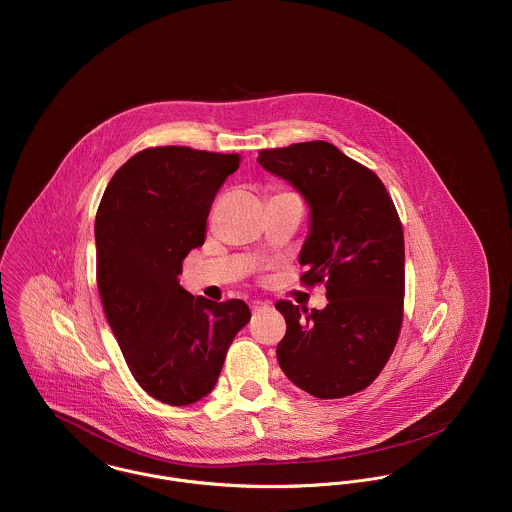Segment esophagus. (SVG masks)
Listing matches in <instances>:
<instances>
[{
  "instance_id": "obj_1",
  "label": "esophagus",
  "mask_w": 512,
  "mask_h": 512,
  "mask_svg": "<svg viewBox=\"0 0 512 512\" xmlns=\"http://www.w3.org/2000/svg\"><path fill=\"white\" fill-rule=\"evenodd\" d=\"M270 305L266 303V301H254L252 303V311H264V309H268Z\"/></svg>"
}]
</instances>
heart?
<instances>
[{"label":"heart","mask_w":512,"mask_h":512,"mask_svg":"<svg viewBox=\"0 0 512 512\" xmlns=\"http://www.w3.org/2000/svg\"><path fill=\"white\" fill-rule=\"evenodd\" d=\"M276 195H284V193H276Z\"/></svg>","instance_id":"b5f03b06"}]
</instances>
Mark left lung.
Here are the masks:
<instances>
[{"label":"left lung","instance_id":"left-lung-1","mask_svg":"<svg viewBox=\"0 0 512 512\" xmlns=\"http://www.w3.org/2000/svg\"><path fill=\"white\" fill-rule=\"evenodd\" d=\"M258 163L290 181L311 209L301 284H325V309L280 299L278 363L315 398L365 390L388 363L404 319V230L374 171L329 142L262 149Z\"/></svg>","mask_w":512,"mask_h":512}]
</instances>
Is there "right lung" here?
Instances as JSON below:
<instances>
[{
    "label": "right lung",
    "instance_id": "right-lung-1",
    "mask_svg": "<svg viewBox=\"0 0 512 512\" xmlns=\"http://www.w3.org/2000/svg\"><path fill=\"white\" fill-rule=\"evenodd\" d=\"M238 165V153L147 147L114 173L96 211V282L108 325L136 382L169 406L215 388L232 339L250 321L242 299L195 297L177 280Z\"/></svg>",
    "mask_w": 512,
    "mask_h": 512
}]
</instances>
